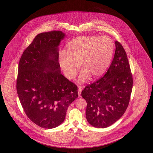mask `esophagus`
I'll list each match as a JSON object with an SVG mask.
<instances>
[{
    "label": "esophagus",
    "mask_w": 153,
    "mask_h": 153,
    "mask_svg": "<svg viewBox=\"0 0 153 153\" xmlns=\"http://www.w3.org/2000/svg\"><path fill=\"white\" fill-rule=\"evenodd\" d=\"M81 91H82V88L81 87H78V95H79V97H81Z\"/></svg>",
    "instance_id": "34e87169"
}]
</instances>
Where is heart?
I'll return each instance as SVG.
<instances>
[{
  "label": "heart",
  "instance_id": "heart-1",
  "mask_svg": "<svg viewBox=\"0 0 153 153\" xmlns=\"http://www.w3.org/2000/svg\"><path fill=\"white\" fill-rule=\"evenodd\" d=\"M114 51V44L107 36H81L73 39L67 51L59 55V65L66 77L73 78L79 68L82 71L78 82L82 83L90 77L98 79L107 71Z\"/></svg>",
  "mask_w": 153,
  "mask_h": 153
}]
</instances>
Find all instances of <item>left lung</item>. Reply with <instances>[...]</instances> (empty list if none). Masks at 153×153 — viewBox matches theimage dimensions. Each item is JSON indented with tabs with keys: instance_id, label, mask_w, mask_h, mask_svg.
Masks as SVG:
<instances>
[{
	"instance_id": "8db88e82",
	"label": "left lung",
	"mask_w": 153,
	"mask_h": 153,
	"mask_svg": "<svg viewBox=\"0 0 153 153\" xmlns=\"http://www.w3.org/2000/svg\"><path fill=\"white\" fill-rule=\"evenodd\" d=\"M112 63L104 76L82 91L87 102L86 117L96 128L108 127L119 120L128 107L133 79L122 45L115 41Z\"/></svg>"
}]
</instances>
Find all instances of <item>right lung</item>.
<instances>
[{
    "mask_svg": "<svg viewBox=\"0 0 153 153\" xmlns=\"http://www.w3.org/2000/svg\"><path fill=\"white\" fill-rule=\"evenodd\" d=\"M61 31L38 34L25 50L18 65L16 91L26 115L37 126L51 129L62 123L77 87L61 73L58 46Z\"/></svg>",
    "mask_w": 153,
    "mask_h": 153,
    "instance_id": "obj_1",
    "label": "right lung"
}]
</instances>
